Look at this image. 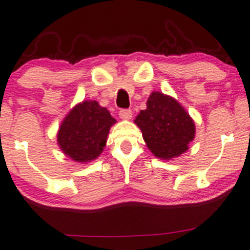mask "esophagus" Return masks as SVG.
I'll return each mask as SVG.
<instances>
[{
  "label": "esophagus",
  "mask_w": 250,
  "mask_h": 250,
  "mask_svg": "<svg viewBox=\"0 0 250 250\" xmlns=\"http://www.w3.org/2000/svg\"><path fill=\"white\" fill-rule=\"evenodd\" d=\"M119 115L122 120H130L133 117V111L130 109H122V110H120Z\"/></svg>",
  "instance_id": "obj_1"
}]
</instances>
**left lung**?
<instances>
[{"mask_svg":"<svg viewBox=\"0 0 250 250\" xmlns=\"http://www.w3.org/2000/svg\"><path fill=\"white\" fill-rule=\"evenodd\" d=\"M142 131L147 147L156 158L172 159L188 150L193 140L194 123L174 98L153 92L146 110L134 120Z\"/></svg>","mask_w":250,"mask_h":250,"instance_id":"left-lung-1","label":"left lung"}]
</instances>
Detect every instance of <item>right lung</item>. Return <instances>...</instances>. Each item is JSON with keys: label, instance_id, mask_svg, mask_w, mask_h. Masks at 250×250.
<instances>
[{"label": "right lung", "instance_id": "1", "mask_svg": "<svg viewBox=\"0 0 250 250\" xmlns=\"http://www.w3.org/2000/svg\"><path fill=\"white\" fill-rule=\"evenodd\" d=\"M116 120L96 101L76 105L62 121L58 144L62 152L77 163L95 160L105 146L109 129Z\"/></svg>", "mask_w": 250, "mask_h": 250}]
</instances>
